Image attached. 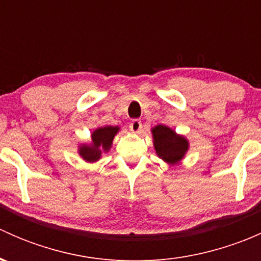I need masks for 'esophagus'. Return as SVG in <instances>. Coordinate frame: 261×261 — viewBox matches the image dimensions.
<instances>
[{"mask_svg": "<svg viewBox=\"0 0 261 261\" xmlns=\"http://www.w3.org/2000/svg\"><path fill=\"white\" fill-rule=\"evenodd\" d=\"M141 127H143V125H141L140 120H136V118H135V120H133L130 122V130L133 131V133H135V134L140 133Z\"/></svg>", "mask_w": 261, "mask_h": 261, "instance_id": "esophagus-1", "label": "esophagus"}]
</instances>
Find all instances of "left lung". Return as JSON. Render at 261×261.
Returning <instances> with one entry per match:
<instances>
[{
    "label": "left lung",
    "mask_w": 261,
    "mask_h": 261,
    "mask_svg": "<svg viewBox=\"0 0 261 261\" xmlns=\"http://www.w3.org/2000/svg\"><path fill=\"white\" fill-rule=\"evenodd\" d=\"M151 133L158 156L168 164H177L183 159L188 150V140L186 138L177 135L172 128L164 125L155 126Z\"/></svg>",
    "instance_id": "obj_1"
}]
</instances>
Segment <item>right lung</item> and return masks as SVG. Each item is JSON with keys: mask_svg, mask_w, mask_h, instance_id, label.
<instances>
[{"mask_svg": "<svg viewBox=\"0 0 261 261\" xmlns=\"http://www.w3.org/2000/svg\"><path fill=\"white\" fill-rule=\"evenodd\" d=\"M120 128L117 126H105L93 131L91 145H82L80 155L86 162L94 163L101 158L102 152L109 151L112 140Z\"/></svg>", "mask_w": 261, "mask_h": 261, "instance_id": "add662e5", "label": "right lung"}]
</instances>
